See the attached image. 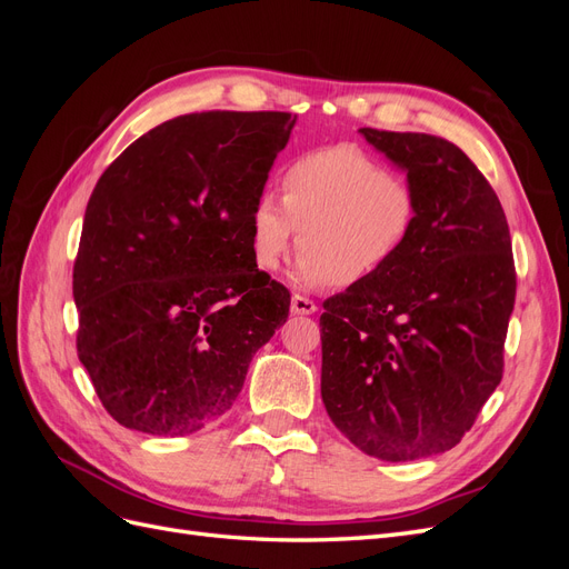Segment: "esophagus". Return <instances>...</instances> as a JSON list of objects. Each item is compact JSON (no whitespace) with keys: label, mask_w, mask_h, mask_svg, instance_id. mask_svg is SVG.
Listing matches in <instances>:
<instances>
[{"label":"esophagus","mask_w":569,"mask_h":569,"mask_svg":"<svg viewBox=\"0 0 569 569\" xmlns=\"http://www.w3.org/2000/svg\"><path fill=\"white\" fill-rule=\"evenodd\" d=\"M316 311H318L316 301L306 299V297H301V295L291 297V313H295V316H311V313H316Z\"/></svg>","instance_id":"obj_1"}]
</instances>
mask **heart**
<instances>
[{"label": "heart", "mask_w": 569, "mask_h": 569, "mask_svg": "<svg viewBox=\"0 0 569 569\" xmlns=\"http://www.w3.org/2000/svg\"><path fill=\"white\" fill-rule=\"evenodd\" d=\"M420 201L401 173L351 144L306 151L280 176V203L253 201L251 261L278 270L297 232L301 251L295 280L301 287H353L399 256L418 230Z\"/></svg>", "instance_id": "b5f03b06"}]
</instances>
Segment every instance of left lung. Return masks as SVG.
<instances>
[{"label":"left lung","mask_w":569,"mask_h":569,"mask_svg":"<svg viewBox=\"0 0 569 569\" xmlns=\"http://www.w3.org/2000/svg\"><path fill=\"white\" fill-rule=\"evenodd\" d=\"M406 168L420 201L408 247L322 303L327 416L389 462L453 449L503 377L515 306L510 230L489 180L453 142L360 128Z\"/></svg>","instance_id":"8db88e82"}]
</instances>
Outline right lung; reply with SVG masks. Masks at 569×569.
Returning <instances> with one entry per match:
<instances>
[{
  "mask_svg": "<svg viewBox=\"0 0 569 569\" xmlns=\"http://www.w3.org/2000/svg\"><path fill=\"white\" fill-rule=\"evenodd\" d=\"M297 116L201 111L101 173L73 266L78 358L128 429L192 435L230 410L289 291L251 261L249 222Z\"/></svg>",
  "mask_w": 569,
  "mask_h": 569,
  "instance_id": "obj_1",
  "label": "right lung"
}]
</instances>
